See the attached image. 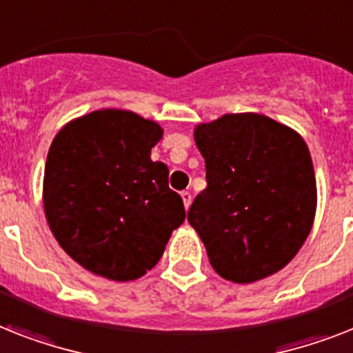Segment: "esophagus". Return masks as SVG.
<instances>
[{
  "label": "esophagus",
  "mask_w": 353,
  "mask_h": 353,
  "mask_svg": "<svg viewBox=\"0 0 353 353\" xmlns=\"http://www.w3.org/2000/svg\"><path fill=\"white\" fill-rule=\"evenodd\" d=\"M182 200H183V208L189 209V205H191V200H193V196H191V193H189V191H182Z\"/></svg>",
  "instance_id": "1"
}]
</instances>
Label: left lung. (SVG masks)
Segmentation results:
<instances>
[{"mask_svg": "<svg viewBox=\"0 0 353 353\" xmlns=\"http://www.w3.org/2000/svg\"><path fill=\"white\" fill-rule=\"evenodd\" d=\"M208 188L188 222L212 269L232 283L281 270L307 240L317 205L316 174L303 137L260 113H227L194 128Z\"/></svg>", "mask_w": 353, "mask_h": 353, "instance_id": "1", "label": "left lung"}]
</instances>
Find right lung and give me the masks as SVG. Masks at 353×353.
<instances>
[{"mask_svg":"<svg viewBox=\"0 0 353 353\" xmlns=\"http://www.w3.org/2000/svg\"><path fill=\"white\" fill-rule=\"evenodd\" d=\"M162 128L126 110H97L55 135L46 157L43 205L52 234L81 267L133 281L159 263L185 220L170 170L151 160Z\"/></svg>","mask_w":353,"mask_h":353,"instance_id":"right-lung-1","label":"right lung"}]
</instances>
